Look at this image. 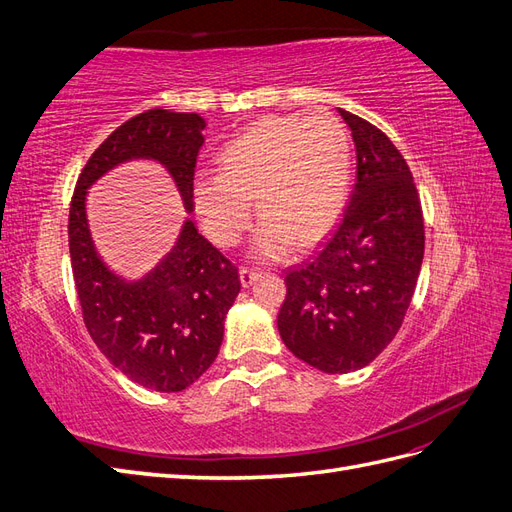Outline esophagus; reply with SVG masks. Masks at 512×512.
Listing matches in <instances>:
<instances>
[{"instance_id": "34e87169", "label": "esophagus", "mask_w": 512, "mask_h": 512, "mask_svg": "<svg viewBox=\"0 0 512 512\" xmlns=\"http://www.w3.org/2000/svg\"><path fill=\"white\" fill-rule=\"evenodd\" d=\"M239 277H241V284L245 288H250L254 284V280L258 277V271L256 269H247V267H241L239 269Z\"/></svg>"}]
</instances>
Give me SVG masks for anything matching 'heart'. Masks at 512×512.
<instances>
[{"label": "heart", "instance_id": "heart-1", "mask_svg": "<svg viewBox=\"0 0 512 512\" xmlns=\"http://www.w3.org/2000/svg\"><path fill=\"white\" fill-rule=\"evenodd\" d=\"M350 185V141L335 115L267 117L222 149L220 173L198 170L192 203L207 237L235 245L250 226L252 200L260 224L252 252L280 260L294 245L314 247L335 228Z\"/></svg>", "mask_w": 512, "mask_h": 512}]
</instances>
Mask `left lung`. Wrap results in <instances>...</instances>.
<instances>
[{
	"label": "left lung",
	"mask_w": 512,
	"mask_h": 512,
	"mask_svg": "<svg viewBox=\"0 0 512 512\" xmlns=\"http://www.w3.org/2000/svg\"><path fill=\"white\" fill-rule=\"evenodd\" d=\"M352 132L356 183L312 260L286 271L277 331L324 374L363 369L393 342L423 265V211L412 173L369 121L337 108Z\"/></svg>",
	"instance_id": "obj_1"
}]
</instances>
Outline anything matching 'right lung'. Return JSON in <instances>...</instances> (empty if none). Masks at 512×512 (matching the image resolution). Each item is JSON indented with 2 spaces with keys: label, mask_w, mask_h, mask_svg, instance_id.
Masks as SVG:
<instances>
[{
  "label": "right lung",
  "mask_w": 512,
  "mask_h": 512,
  "mask_svg": "<svg viewBox=\"0 0 512 512\" xmlns=\"http://www.w3.org/2000/svg\"><path fill=\"white\" fill-rule=\"evenodd\" d=\"M196 113L147 111L119 126L94 151L76 181L68 239L85 327L108 363L158 393L188 389L215 361L224 320L241 290L239 271L185 218L170 252L138 280L119 275L100 256L87 220V190L113 168L160 164L192 213V179L205 143Z\"/></svg>",
  "instance_id": "add662e5"
}]
</instances>
